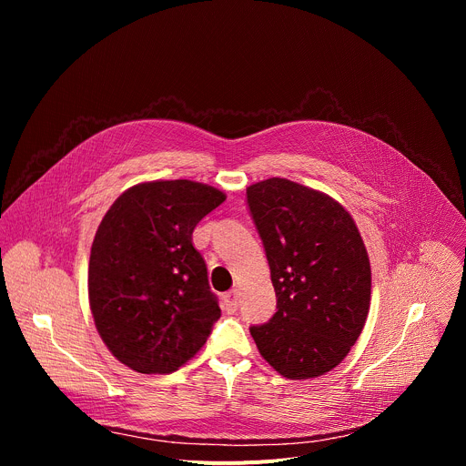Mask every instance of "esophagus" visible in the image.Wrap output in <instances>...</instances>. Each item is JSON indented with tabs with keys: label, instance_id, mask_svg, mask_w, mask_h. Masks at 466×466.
Wrapping results in <instances>:
<instances>
[{
	"label": "esophagus",
	"instance_id": "obj_1",
	"mask_svg": "<svg viewBox=\"0 0 466 466\" xmlns=\"http://www.w3.org/2000/svg\"><path fill=\"white\" fill-rule=\"evenodd\" d=\"M238 306H239V302H238V293H236V291H228V293L223 297V308H225V311H227L228 315H234V313L238 311Z\"/></svg>",
	"mask_w": 466,
	"mask_h": 466
}]
</instances>
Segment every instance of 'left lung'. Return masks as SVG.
<instances>
[{
	"mask_svg": "<svg viewBox=\"0 0 466 466\" xmlns=\"http://www.w3.org/2000/svg\"><path fill=\"white\" fill-rule=\"evenodd\" d=\"M247 205L269 261L277 313L250 326L263 360L289 380L338 367L370 306V263L350 214L288 178L247 187Z\"/></svg>",
	"mask_w": 466,
	"mask_h": 466,
	"instance_id": "obj_1",
	"label": "left lung"
}]
</instances>
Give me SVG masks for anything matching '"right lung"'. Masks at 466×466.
<instances>
[{
    "mask_svg": "<svg viewBox=\"0 0 466 466\" xmlns=\"http://www.w3.org/2000/svg\"><path fill=\"white\" fill-rule=\"evenodd\" d=\"M225 198L201 182L157 180L128 187L105 214L90 252V309L108 350L132 370H177L221 317L191 234Z\"/></svg>",
    "mask_w": 466,
    "mask_h": 466,
    "instance_id": "right-lung-1",
    "label": "right lung"
}]
</instances>
